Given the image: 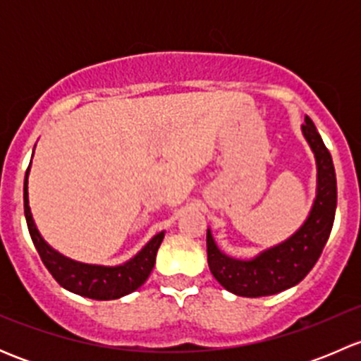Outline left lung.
Here are the masks:
<instances>
[{
  "label": "left lung",
  "instance_id": "obj_1",
  "mask_svg": "<svg viewBox=\"0 0 361 361\" xmlns=\"http://www.w3.org/2000/svg\"><path fill=\"white\" fill-rule=\"evenodd\" d=\"M302 133L318 164V195L300 231L283 245L264 251L248 262L234 260L221 253L207 231V265L214 279L228 292L241 297H264L292 288L314 267L329 241L337 207L336 169L329 148L309 116H305Z\"/></svg>",
  "mask_w": 361,
  "mask_h": 361
}]
</instances>
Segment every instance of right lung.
<instances>
[{
    "label": "right lung",
    "instance_id": "right-lung-1",
    "mask_svg": "<svg viewBox=\"0 0 361 361\" xmlns=\"http://www.w3.org/2000/svg\"><path fill=\"white\" fill-rule=\"evenodd\" d=\"M27 173L24 178V214L29 234L42 262L61 286L82 297L94 298V300H113V298H120L134 292L147 281L155 265V257L164 239V232L155 235L133 260L118 267H101V265H87L69 260L43 241L32 221L27 201Z\"/></svg>",
    "mask_w": 361,
    "mask_h": 361
}]
</instances>
